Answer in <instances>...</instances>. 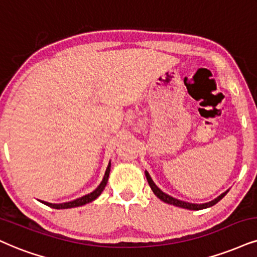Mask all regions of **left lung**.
<instances>
[{
	"label": "left lung",
	"instance_id": "obj_1",
	"mask_svg": "<svg viewBox=\"0 0 257 257\" xmlns=\"http://www.w3.org/2000/svg\"><path fill=\"white\" fill-rule=\"evenodd\" d=\"M145 176H147V180H148L149 185H150V187H151V189H153L154 194L156 195L157 198L160 199V200H162L163 202H166V204L176 206V207L186 208V210L199 211V210H204V208L211 207V206L216 205L218 201H220L221 199H223L224 196L226 195V193L229 192V189H227V191H225L224 193H221L219 196H217L216 199H213V200H211V201H208V202H205V204H192V202H187V201H183V200H179V199L174 198V196L167 194V193H164L163 191H161V189L156 186V183L153 181V179H151L150 174H149L147 170H145Z\"/></svg>",
	"mask_w": 257,
	"mask_h": 257
}]
</instances>
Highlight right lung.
I'll return each mask as SVG.
<instances>
[{
    "label": "right lung",
    "mask_w": 257,
    "mask_h": 257,
    "mask_svg": "<svg viewBox=\"0 0 257 257\" xmlns=\"http://www.w3.org/2000/svg\"><path fill=\"white\" fill-rule=\"evenodd\" d=\"M109 172H110V161H109L108 166H107L106 172H104V175H103L102 181H101L100 185L96 187V189H94V191L91 192V193H89V194L81 196V198L75 199V200H72V201L63 202V204H51V202L43 201V200H39V201L43 202V204H45L46 206H50V207L56 208V210H65V208L78 207V206H83V205H85V204H89V202L94 201L95 199H96L97 196H99V195L101 194V193L103 192L104 187H106V185H107V181H108Z\"/></svg>",
    "instance_id": "obj_1"
}]
</instances>
